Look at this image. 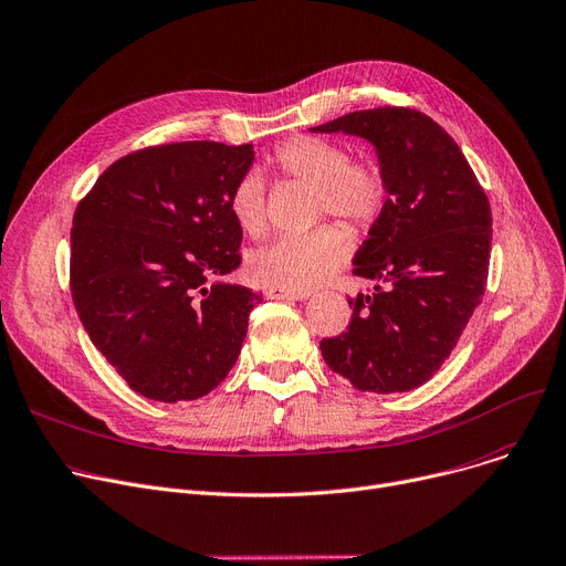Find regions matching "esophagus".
I'll use <instances>...</instances> for the list:
<instances>
[{
    "label": "esophagus",
    "mask_w": 566,
    "mask_h": 566,
    "mask_svg": "<svg viewBox=\"0 0 566 566\" xmlns=\"http://www.w3.org/2000/svg\"><path fill=\"white\" fill-rule=\"evenodd\" d=\"M270 298H279V302H304V298L311 296V292H290V290H268Z\"/></svg>",
    "instance_id": "34e87169"
}]
</instances>
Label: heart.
<instances>
[{
	"label": "heart",
	"mask_w": 566,
	"mask_h": 566,
	"mask_svg": "<svg viewBox=\"0 0 566 566\" xmlns=\"http://www.w3.org/2000/svg\"><path fill=\"white\" fill-rule=\"evenodd\" d=\"M279 171L315 187V214L338 217L356 228L370 226L386 203V178L370 157L349 159L340 142L292 137L274 153ZM228 210L242 232L255 238L268 226V187L258 171H247L230 189ZM352 240L338 226L306 235H281L249 255L251 276L268 287L308 292L334 274L349 255Z\"/></svg>",
	"instance_id": "heart-1"
}]
</instances>
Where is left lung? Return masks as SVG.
I'll list each match as a JSON object with an SVG mask.
<instances>
[{"instance_id":"left-lung-1","label":"left lung","mask_w":566,"mask_h":566,"mask_svg":"<svg viewBox=\"0 0 566 566\" xmlns=\"http://www.w3.org/2000/svg\"><path fill=\"white\" fill-rule=\"evenodd\" d=\"M375 146L386 203L354 255V274L379 281L349 298L345 334L322 356L358 390L407 392L434 377L486 287L491 208L448 132L409 107L352 112L311 127Z\"/></svg>"}]
</instances>
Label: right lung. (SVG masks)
Listing matches in <instances>:
<instances>
[{"label":"right lung","instance_id":"add662e5","mask_svg":"<svg viewBox=\"0 0 566 566\" xmlns=\"http://www.w3.org/2000/svg\"><path fill=\"white\" fill-rule=\"evenodd\" d=\"M253 146L182 142L120 157L82 198L71 292L91 343L155 402L198 400L235 365L262 294L240 268L228 196Z\"/></svg>","mask_w":566,"mask_h":566}]
</instances>
